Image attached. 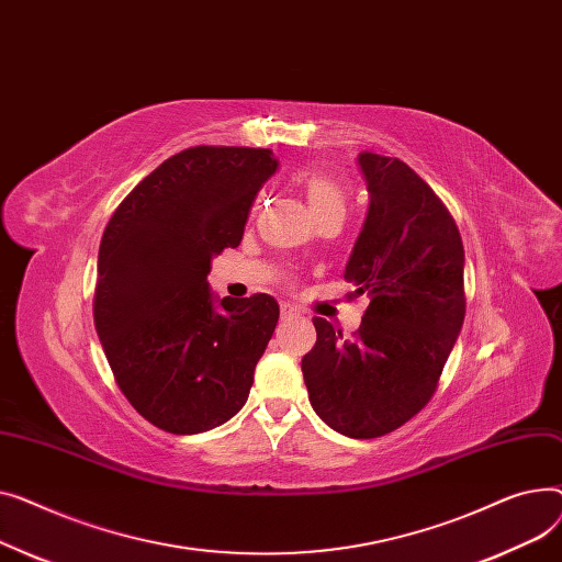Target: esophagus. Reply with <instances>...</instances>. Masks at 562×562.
Wrapping results in <instances>:
<instances>
[{
  "instance_id": "34e87169",
  "label": "esophagus",
  "mask_w": 562,
  "mask_h": 562,
  "mask_svg": "<svg viewBox=\"0 0 562 562\" xmlns=\"http://www.w3.org/2000/svg\"><path fill=\"white\" fill-rule=\"evenodd\" d=\"M300 315H302V313L296 311L294 306H290V304H283V306H281V319H296Z\"/></svg>"
}]
</instances>
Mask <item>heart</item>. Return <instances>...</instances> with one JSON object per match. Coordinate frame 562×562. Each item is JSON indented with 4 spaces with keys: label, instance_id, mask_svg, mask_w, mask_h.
<instances>
[{
    "label": "heart",
    "instance_id": "obj_1",
    "mask_svg": "<svg viewBox=\"0 0 562 562\" xmlns=\"http://www.w3.org/2000/svg\"><path fill=\"white\" fill-rule=\"evenodd\" d=\"M292 183L302 190L304 200L308 202V209L315 217L328 211H345L347 206L345 188L328 175L300 170L292 175Z\"/></svg>",
    "mask_w": 562,
    "mask_h": 562
}]
</instances>
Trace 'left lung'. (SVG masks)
Masks as SVG:
<instances>
[{
    "label": "left lung",
    "instance_id": "obj_1",
    "mask_svg": "<svg viewBox=\"0 0 562 562\" xmlns=\"http://www.w3.org/2000/svg\"><path fill=\"white\" fill-rule=\"evenodd\" d=\"M370 206L345 268L370 306L347 340L315 317L302 358L317 417L347 438H379L434 397L465 319V251L445 204L411 168L360 151Z\"/></svg>",
    "mask_w": 562,
    "mask_h": 562
}]
</instances>
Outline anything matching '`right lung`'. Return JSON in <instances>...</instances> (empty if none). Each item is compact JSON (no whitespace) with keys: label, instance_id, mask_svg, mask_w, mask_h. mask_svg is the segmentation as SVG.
Listing matches in <instances>:
<instances>
[{"label":"right lung","instance_id":"right-lung-1","mask_svg":"<svg viewBox=\"0 0 562 562\" xmlns=\"http://www.w3.org/2000/svg\"><path fill=\"white\" fill-rule=\"evenodd\" d=\"M277 170L272 149H183L128 192L104 231L97 336L124 397L162 431H211L249 397L279 304L266 292L220 300L206 274L222 249L240 245Z\"/></svg>","mask_w":562,"mask_h":562}]
</instances>
